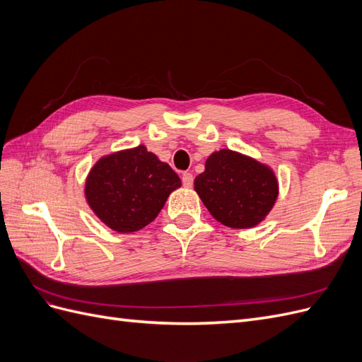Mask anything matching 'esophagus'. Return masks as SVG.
Instances as JSON below:
<instances>
[{"label": "esophagus", "mask_w": 362, "mask_h": 362, "mask_svg": "<svg viewBox=\"0 0 362 362\" xmlns=\"http://www.w3.org/2000/svg\"><path fill=\"white\" fill-rule=\"evenodd\" d=\"M181 180H182L184 187H192V185H193V175L190 172H184Z\"/></svg>", "instance_id": "34e87169"}]
</instances>
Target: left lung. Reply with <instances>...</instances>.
<instances>
[{
	"label": "left lung",
	"mask_w": 362,
	"mask_h": 362,
	"mask_svg": "<svg viewBox=\"0 0 362 362\" xmlns=\"http://www.w3.org/2000/svg\"><path fill=\"white\" fill-rule=\"evenodd\" d=\"M194 192L217 222L247 229L259 225L272 211L279 184L269 164L221 149L206 158L205 170L194 178Z\"/></svg>",
	"instance_id": "obj_1"
}]
</instances>
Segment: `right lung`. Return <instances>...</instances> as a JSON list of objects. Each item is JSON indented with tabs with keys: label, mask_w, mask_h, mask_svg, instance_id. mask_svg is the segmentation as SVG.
<instances>
[{
	"label": "right lung",
	"mask_w": 362,
	"mask_h": 362,
	"mask_svg": "<svg viewBox=\"0 0 362 362\" xmlns=\"http://www.w3.org/2000/svg\"><path fill=\"white\" fill-rule=\"evenodd\" d=\"M181 180L168 163L145 145L122 149L98 160L84 182L90 210L116 233H136L161 211Z\"/></svg>",
	"instance_id": "right-lung-1"
}]
</instances>
